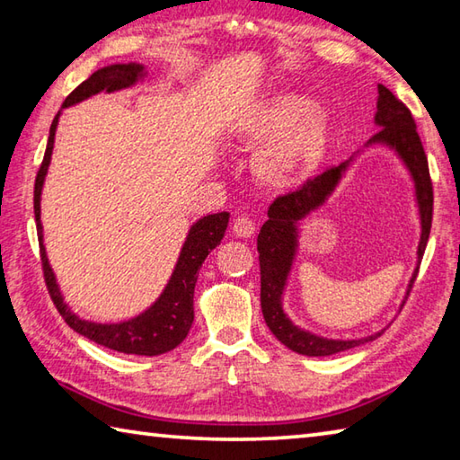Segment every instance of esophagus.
Instances as JSON below:
<instances>
[{"label": "esophagus", "mask_w": 460, "mask_h": 460, "mask_svg": "<svg viewBox=\"0 0 460 460\" xmlns=\"http://www.w3.org/2000/svg\"><path fill=\"white\" fill-rule=\"evenodd\" d=\"M233 233H235V235L241 237V239L253 237L255 223L249 219V217H237V219L233 221Z\"/></svg>", "instance_id": "esophagus-1"}]
</instances>
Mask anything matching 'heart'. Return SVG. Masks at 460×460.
I'll return each mask as SVG.
<instances>
[{"mask_svg":"<svg viewBox=\"0 0 460 460\" xmlns=\"http://www.w3.org/2000/svg\"><path fill=\"white\" fill-rule=\"evenodd\" d=\"M332 124L323 106L302 92H278L241 122V140L253 155V174L271 189H289L320 171L330 148Z\"/></svg>","mask_w":460,"mask_h":460,"instance_id":"obj_1","label":"heart"}]
</instances>
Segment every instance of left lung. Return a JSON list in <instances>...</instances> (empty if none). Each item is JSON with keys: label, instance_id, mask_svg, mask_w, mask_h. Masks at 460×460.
Here are the masks:
<instances>
[{"label": "left lung", "instance_id": "8db88e82", "mask_svg": "<svg viewBox=\"0 0 460 460\" xmlns=\"http://www.w3.org/2000/svg\"><path fill=\"white\" fill-rule=\"evenodd\" d=\"M374 122L380 130L366 143V148L380 145L394 150V155L402 161L414 182V199L420 217V241L419 249H416L414 273L411 281H408V296L416 279V273H419V265L424 249H427L432 225V182L429 174V161L427 155H424L419 132H416L411 111L382 84H378V102H376ZM352 161L354 156L336 166V169H328L317 174L315 179H310L294 193L275 199L270 211H267L270 219L263 223L257 235L259 270H261V312L265 323L283 346L302 356H332L346 352L349 348L376 340L384 332H376L372 336L358 340H332L299 328L283 312V294H286L291 267H294L299 247V223L307 215H312L322 205H325Z\"/></svg>", "mask_w": 460, "mask_h": 460}]
</instances>
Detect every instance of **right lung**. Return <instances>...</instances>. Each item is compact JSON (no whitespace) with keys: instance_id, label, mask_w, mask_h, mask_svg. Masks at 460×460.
<instances>
[{"instance_id":"right-lung-1","label":"right lung","mask_w":460,"mask_h":460,"mask_svg":"<svg viewBox=\"0 0 460 460\" xmlns=\"http://www.w3.org/2000/svg\"><path fill=\"white\" fill-rule=\"evenodd\" d=\"M146 76V70L143 64L128 62V64H111L104 68L96 70L88 80L72 92V94L64 100L62 108H68L82 102L100 92H116L135 86ZM62 111L56 114L49 127L48 146L44 161L38 171L36 187H33V213H36V227H38V241H40V255H41V267H44L46 286L52 297L58 312L70 325L74 332L84 336L96 344L116 349L122 354H135V356H158L177 348L193 325L195 310H193V296H195V283L199 278V270H201L203 261L213 249L221 243L225 235V229L229 225V213H213L201 217V219L190 225L189 235L182 243L181 255L174 265L172 275L169 283H166L163 294L156 297V302L146 307L143 314H138L130 320H124L119 323H98L82 320L74 314L68 304L64 302V296L60 288H58L56 275L49 267L46 245H44V227H41L40 219V201H41V189H44V181L48 174L49 161H52L54 150V138L58 120H60Z\"/></svg>"}]
</instances>
